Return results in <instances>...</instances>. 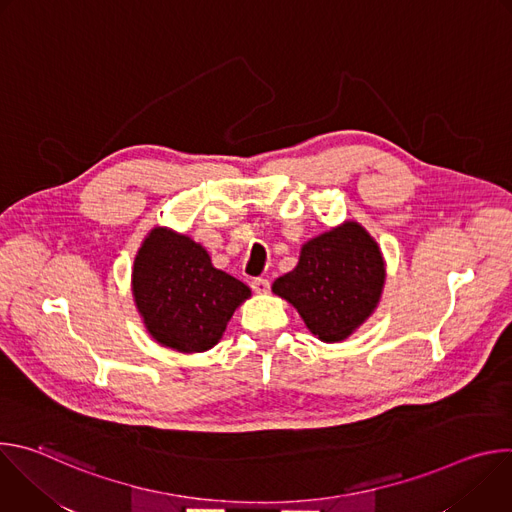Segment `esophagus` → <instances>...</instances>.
Segmentation results:
<instances>
[{"label":"esophagus","mask_w":512,"mask_h":512,"mask_svg":"<svg viewBox=\"0 0 512 512\" xmlns=\"http://www.w3.org/2000/svg\"><path fill=\"white\" fill-rule=\"evenodd\" d=\"M251 287H253V291H257V294H267V291H269V279L255 277L251 281Z\"/></svg>","instance_id":"1"}]
</instances>
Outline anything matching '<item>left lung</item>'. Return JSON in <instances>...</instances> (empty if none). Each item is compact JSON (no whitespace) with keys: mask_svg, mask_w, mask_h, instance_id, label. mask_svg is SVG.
<instances>
[{"mask_svg":"<svg viewBox=\"0 0 512 512\" xmlns=\"http://www.w3.org/2000/svg\"><path fill=\"white\" fill-rule=\"evenodd\" d=\"M383 283L377 243L360 225L344 223L306 243L296 269L277 277L273 291L300 312L314 336L340 342L377 308Z\"/></svg>","mask_w":512,"mask_h":512,"instance_id":"left-lung-1","label":"left lung"}]
</instances>
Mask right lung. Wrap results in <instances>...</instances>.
Listing matches in <instances>:
<instances>
[{
	"label": "right lung",
	"instance_id": "obj_1",
	"mask_svg": "<svg viewBox=\"0 0 512 512\" xmlns=\"http://www.w3.org/2000/svg\"><path fill=\"white\" fill-rule=\"evenodd\" d=\"M133 294L150 334L180 352H204L221 340L237 306L251 296L233 275L184 235L154 229L133 263Z\"/></svg>",
	"mask_w": 512,
	"mask_h": 512
}]
</instances>
